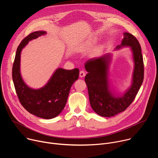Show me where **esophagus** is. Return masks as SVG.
Returning <instances> with one entry per match:
<instances>
[{
	"label": "esophagus",
	"mask_w": 158,
	"mask_h": 158,
	"mask_svg": "<svg viewBox=\"0 0 158 158\" xmlns=\"http://www.w3.org/2000/svg\"><path fill=\"white\" fill-rule=\"evenodd\" d=\"M85 76V72H84V71H81L80 73H79V76H80V77H84Z\"/></svg>",
	"instance_id": "34e87169"
}]
</instances>
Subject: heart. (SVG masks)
I'll use <instances>...</instances> for the list:
<instances>
[{
	"instance_id": "1",
	"label": "heart",
	"mask_w": 158,
	"mask_h": 158,
	"mask_svg": "<svg viewBox=\"0 0 158 158\" xmlns=\"http://www.w3.org/2000/svg\"><path fill=\"white\" fill-rule=\"evenodd\" d=\"M94 41H95V39H94V40H91V41H90V43H89V44H90V43H92V42H94Z\"/></svg>"
}]
</instances>
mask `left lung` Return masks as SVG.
<instances>
[{"label":"left lung","mask_w":158,"mask_h":158,"mask_svg":"<svg viewBox=\"0 0 158 158\" xmlns=\"http://www.w3.org/2000/svg\"><path fill=\"white\" fill-rule=\"evenodd\" d=\"M123 38L119 49L129 47L133 54L134 70L131 86L123 94L117 95L110 90L109 68L111 54L92 58L85 63L87 74L85 77L89 101L92 109L101 117H110L125 111L134 100L144 79V64L141 46L138 40L131 33H123Z\"/></svg>","instance_id":"1"}]
</instances>
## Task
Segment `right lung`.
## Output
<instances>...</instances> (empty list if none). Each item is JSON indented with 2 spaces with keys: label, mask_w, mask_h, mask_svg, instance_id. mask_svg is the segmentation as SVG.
Wrapping results in <instances>:
<instances>
[{
  "label": "right lung",
  "mask_w": 158,
  "mask_h": 158,
  "mask_svg": "<svg viewBox=\"0 0 158 158\" xmlns=\"http://www.w3.org/2000/svg\"><path fill=\"white\" fill-rule=\"evenodd\" d=\"M44 31L33 32L25 37L17 48L12 68V79L22 106L30 114L44 119L57 117L64 109L72 85L78 79L79 70L58 68L47 84L38 89L29 87L20 73V55L28 41L45 35Z\"/></svg>",
  "instance_id": "obj_1"
}]
</instances>
